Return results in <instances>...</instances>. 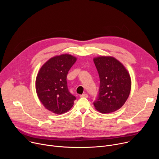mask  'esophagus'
Here are the masks:
<instances>
[{
    "mask_svg": "<svg viewBox=\"0 0 159 159\" xmlns=\"http://www.w3.org/2000/svg\"><path fill=\"white\" fill-rule=\"evenodd\" d=\"M80 97H85V98H88V94H86V93H84V94L81 95Z\"/></svg>",
    "mask_w": 159,
    "mask_h": 159,
    "instance_id": "1",
    "label": "esophagus"
}]
</instances>
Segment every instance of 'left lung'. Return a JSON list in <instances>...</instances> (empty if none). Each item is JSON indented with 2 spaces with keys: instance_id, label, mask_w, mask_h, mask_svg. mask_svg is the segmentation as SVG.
Listing matches in <instances>:
<instances>
[{
  "instance_id": "left-lung-1",
  "label": "left lung",
  "mask_w": 159,
  "mask_h": 159,
  "mask_svg": "<svg viewBox=\"0 0 159 159\" xmlns=\"http://www.w3.org/2000/svg\"><path fill=\"white\" fill-rule=\"evenodd\" d=\"M93 62L100 78L99 93L93 103L95 108L102 113L114 112L124 104L129 95V73L113 57H97L93 58Z\"/></svg>"
}]
</instances>
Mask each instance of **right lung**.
Here are the masks:
<instances>
[{
	"instance_id": "obj_1",
	"label": "right lung",
	"mask_w": 159,
	"mask_h": 159,
	"mask_svg": "<svg viewBox=\"0 0 159 159\" xmlns=\"http://www.w3.org/2000/svg\"><path fill=\"white\" fill-rule=\"evenodd\" d=\"M77 58L70 54L55 56L41 67L37 75L35 88L41 103L49 111L62 114L73 107L76 98L67 86V75Z\"/></svg>"
}]
</instances>
